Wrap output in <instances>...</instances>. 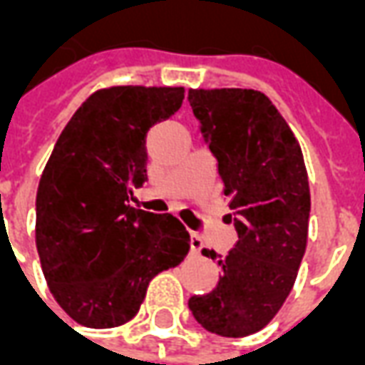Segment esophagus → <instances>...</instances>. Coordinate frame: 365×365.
I'll return each instance as SVG.
<instances>
[{
  "instance_id": "obj_1",
  "label": "esophagus",
  "mask_w": 365,
  "mask_h": 365,
  "mask_svg": "<svg viewBox=\"0 0 365 365\" xmlns=\"http://www.w3.org/2000/svg\"><path fill=\"white\" fill-rule=\"evenodd\" d=\"M201 248H203V240L199 235L195 232H191V254H199L201 252Z\"/></svg>"
}]
</instances>
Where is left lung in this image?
<instances>
[{"label":"left lung","mask_w":365,"mask_h":365,"mask_svg":"<svg viewBox=\"0 0 365 365\" xmlns=\"http://www.w3.org/2000/svg\"><path fill=\"white\" fill-rule=\"evenodd\" d=\"M193 115L219 162L238 240L219 262V283L193 295L190 311L227 338L262 330L282 309L297 277L309 230L311 193L297 138L262 91L190 90Z\"/></svg>","instance_id":"obj_1"}]
</instances>
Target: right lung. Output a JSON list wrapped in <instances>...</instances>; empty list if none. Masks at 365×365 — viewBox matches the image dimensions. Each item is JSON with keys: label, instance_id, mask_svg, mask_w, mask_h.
Listing matches in <instances>:
<instances>
[{"label": "right lung", "instance_id": "1", "mask_svg": "<svg viewBox=\"0 0 365 365\" xmlns=\"http://www.w3.org/2000/svg\"><path fill=\"white\" fill-rule=\"evenodd\" d=\"M182 101L183 88L99 90L54 144L36 191V250L52 297L78 324L128 322L152 277L190 252L174 215L127 205L146 182V133Z\"/></svg>", "mask_w": 365, "mask_h": 365}]
</instances>
